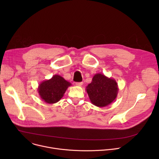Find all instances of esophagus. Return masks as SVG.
I'll return each instance as SVG.
<instances>
[{
	"instance_id": "obj_1",
	"label": "esophagus",
	"mask_w": 159,
	"mask_h": 159,
	"mask_svg": "<svg viewBox=\"0 0 159 159\" xmlns=\"http://www.w3.org/2000/svg\"><path fill=\"white\" fill-rule=\"evenodd\" d=\"M75 85L77 86H82L83 85V82H76Z\"/></svg>"
}]
</instances>
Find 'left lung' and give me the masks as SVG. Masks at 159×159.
Listing matches in <instances>:
<instances>
[{"instance_id":"8db88e82","label":"left lung","mask_w":159,"mask_h":159,"mask_svg":"<svg viewBox=\"0 0 159 159\" xmlns=\"http://www.w3.org/2000/svg\"><path fill=\"white\" fill-rule=\"evenodd\" d=\"M116 81L102 74H96L86 87L90 102L98 107H105L115 100L118 93Z\"/></svg>"}]
</instances>
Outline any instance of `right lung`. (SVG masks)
<instances>
[{"instance_id":"1","label":"right lung","mask_w":159,"mask_h":159,"mask_svg":"<svg viewBox=\"0 0 159 159\" xmlns=\"http://www.w3.org/2000/svg\"><path fill=\"white\" fill-rule=\"evenodd\" d=\"M71 85V83L60 75H55L50 79L41 82L38 91L43 101L48 104H54L63 98L68 87Z\"/></svg>"}]
</instances>
